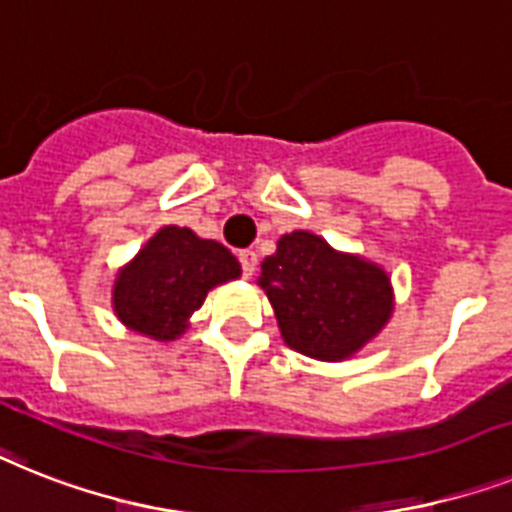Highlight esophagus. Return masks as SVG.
Returning <instances> with one entry per match:
<instances>
[{
	"mask_svg": "<svg viewBox=\"0 0 512 512\" xmlns=\"http://www.w3.org/2000/svg\"><path fill=\"white\" fill-rule=\"evenodd\" d=\"M239 263H242V270H244V276H252L257 268V252L255 249H242L239 252Z\"/></svg>",
	"mask_w": 512,
	"mask_h": 512,
	"instance_id": "34e87169",
	"label": "esophagus"
}]
</instances>
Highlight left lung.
Here are the masks:
<instances>
[{
	"instance_id": "8db88e82",
	"label": "left lung",
	"mask_w": 512,
	"mask_h": 512,
	"mask_svg": "<svg viewBox=\"0 0 512 512\" xmlns=\"http://www.w3.org/2000/svg\"><path fill=\"white\" fill-rule=\"evenodd\" d=\"M268 294L284 342L323 363L360 352L389 323L392 281L360 255L336 252L310 231L278 239L257 278Z\"/></svg>"
}]
</instances>
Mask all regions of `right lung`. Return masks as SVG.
<instances>
[{
    "label": "right lung",
    "instance_id": "obj_1",
    "mask_svg": "<svg viewBox=\"0 0 512 512\" xmlns=\"http://www.w3.org/2000/svg\"><path fill=\"white\" fill-rule=\"evenodd\" d=\"M239 276L242 265L223 244L199 239L191 228L165 226L118 270L112 307L131 331L173 342L207 292Z\"/></svg>",
    "mask_w": 512,
    "mask_h": 512
}]
</instances>
